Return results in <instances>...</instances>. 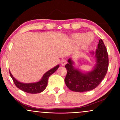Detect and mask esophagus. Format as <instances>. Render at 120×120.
I'll return each mask as SVG.
<instances>
[{
  "label": "esophagus",
  "instance_id": "esophagus-1",
  "mask_svg": "<svg viewBox=\"0 0 120 120\" xmlns=\"http://www.w3.org/2000/svg\"><path fill=\"white\" fill-rule=\"evenodd\" d=\"M67 60H66V59H62L61 61V64L62 65H65L66 64H67Z\"/></svg>",
  "mask_w": 120,
  "mask_h": 120
}]
</instances>
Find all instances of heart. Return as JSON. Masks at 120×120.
Segmentation results:
<instances>
[{
    "label": "heart",
    "instance_id": "heart-1",
    "mask_svg": "<svg viewBox=\"0 0 120 120\" xmlns=\"http://www.w3.org/2000/svg\"><path fill=\"white\" fill-rule=\"evenodd\" d=\"M94 39V34L91 33H75L71 37V41L74 44H81L82 47L90 46Z\"/></svg>",
    "mask_w": 120,
    "mask_h": 120
}]
</instances>
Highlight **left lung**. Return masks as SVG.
Listing matches in <instances>:
<instances>
[{
    "instance_id": "8db88e82",
    "label": "left lung",
    "mask_w": 120,
    "mask_h": 120,
    "mask_svg": "<svg viewBox=\"0 0 120 120\" xmlns=\"http://www.w3.org/2000/svg\"><path fill=\"white\" fill-rule=\"evenodd\" d=\"M95 59L96 63L91 71L85 72L74 67L71 58L65 65L67 74L65 83L69 90L75 92L93 90L98 86L105 77L108 68V55L104 42L100 39L95 51L90 52Z\"/></svg>"
}]
</instances>
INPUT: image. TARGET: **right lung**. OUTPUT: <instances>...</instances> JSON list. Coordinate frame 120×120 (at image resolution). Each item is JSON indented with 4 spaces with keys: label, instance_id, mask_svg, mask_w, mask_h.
Segmentation results:
<instances>
[{
    "label": "right lung",
    "instance_id": "obj_1",
    "mask_svg": "<svg viewBox=\"0 0 120 120\" xmlns=\"http://www.w3.org/2000/svg\"><path fill=\"white\" fill-rule=\"evenodd\" d=\"M59 65H57L56 67L51 69L50 70H49V71H47L43 74L41 80L38 82H34V83H22V82H21L13 77L10 71H9V73H10L11 77L13 82H14V83L17 87L23 91L26 92V93L30 94H37L41 93L46 89V87L47 86L49 77L53 73L55 72L56 70L59 68Z\"/></svg>",
    "mask_w": 120,
    "mask_h": 120
}]
</instances>
